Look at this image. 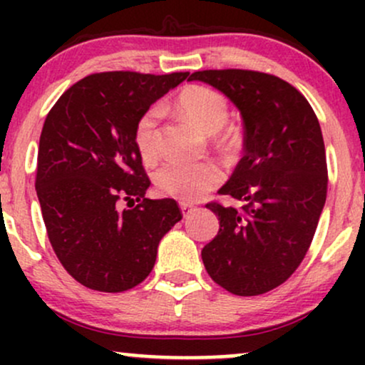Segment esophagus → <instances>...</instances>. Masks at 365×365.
Returning a JSON list of instances; mask_svg holds the SVG:
<instances>
[{"label":"esophagus","mask_w":365,"mask_h":365,"mask_svg":"<svg viewBox=\"0 0 365 365\" xmlns=\"http://www.w3.org/2000/svg\"><path fill=\"white\" fill-rule=\"evenodd\" d=\"M180 209H182V215H183V217H187V216H190L192 212L195 211V207L194 206H190V204H180Z\"/></svg>","instance_id":"1"}]
</instances>
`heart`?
Here are the masks:
<instances>
[{"label": "heart", "mask_w": 365, "mask_h": 365, "mask_svg": "<svg viewBox=\"0 0 365 365\" xmlns=\"http://www.w3.org/2000/svg\"><path fill=\"white\" fill-rule=\"evenodd\" d=\"M173 111L217 142L235 140L233 130L225 127L230 118V108L221 92L204 86H188L175 98ZM158 120L159 111L150 108L137 120L133 130V144L145 163H153L158 158ZM154 180L161 194L183 202H194L223 182V171L212 161H171L158 170Z\"/></svg>", "instance_id": "obj_1"}]
</instances>
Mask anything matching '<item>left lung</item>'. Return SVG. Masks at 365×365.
Segmentation results:
<instances>
[{
    "label": "left lung",
    "mask_w": 365,
    "mask_h": 365,
    "mask_svg": "<svg viewBox=\"0 0 365 365\" xmlns=\"http://www.w3.org/2000/svg\"><path fill=\"white\" fill-rule=\"evenodd\" d=\"M188 81L223 92L244 120V158L220 188L242 209L207 204L220 232L202 249V262L230 293L261 295L295 273L319 223L328 190L319 121L307 99L274 75L202 70Z\"/></svg>",
    "instance_id": "left-lung-1"
}]
</instances>
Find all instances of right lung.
<instances>
[{
  "label": "right lung",
  "mask_w": 365,
  "mask_h": 365,
  "mask_svg": "<svg viewBox=\"0 0 365 365\" xmlns=\"http://www.w3.org/2000/svg\"><path fill=\"white\" fill-rule=\"evenodd\" d=\"M188 72L94 73L48 113L36 190L54 254L68 274L98 292L144 282L161 238L182 220L177 200L148 199L150 180L133 144L137 120ZM120 198L137 202L120 212Z\"/></svg>",
  "instance_id": "right-lung-1"
}]
</instances>
